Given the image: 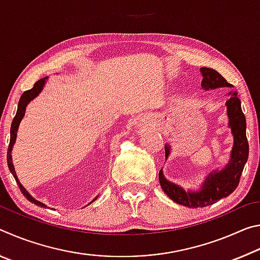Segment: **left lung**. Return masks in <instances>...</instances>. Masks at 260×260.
<instances>
[{
	"instance_id": "1",
	"label": "left lung",
	"mask_w": 260,
	"mask_h": 260,
	"mask_svg": "<svg viewBox=\"0 0 260 260\" xmlns=\"http://www.w3.org/2000/svg\"><path fill=\"white\" fill-rule=\"evenodd\" d=\"M201 73L203 76L202 88L205 90L215 89L219 87H232L221 74L210 68H202ZM231 99L227 101V114L230 118L228 126L231 127L234 136V146L232 149L231 159L228 164L220 171H213L205 179L204 183L199 191H186L178 184L166 180L162 171H159V183L162 190L180 205L188 208H204L217 203L219 200L227 197L239 186L241 174L249 156V143L246 139V121L242 112L241 101L237 98V91H231ZM171 148L165 146V158L169 157Z\"/></svg>"
}]
</instances>
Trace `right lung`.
Here are the masks:
<instances>
[{
  "label": "right lung",
  "mask_w": 260,
  "mask_h": 260,
  "mask_svg": "<svg viewBox=\"0 0 260 260\" xmlns=\"http://www.w3.org/2000/svg\"><path fill=\"white\" fill-rule=\"evenodd\" d=\"M48 79V77H45L40 79V80H38L37 82L34 83L33 88H30L29 90H26L23 93V95L20 96V100H19V103H18V109H17V113L14 118V120H12V124H11V128H10V143H9V148H8V153H7V160H8V166H9V170H10V172L14 175V178L16 179L17 184H18V187L20 189V191L23 195L27 199L29 202H32L35 205L38 206H41V208H47L46 204L41 203V202L37 201L35 199H33L32 196L29 195L28 191L26 190V189L21 186V183L19 182L18 177L16 175V171H15V166L12 164V157H11V151H12V147H14V144L16 142V138H17V131H18V127L21 119L24 118V114H25V110L26 107H27V104L30 102V101L34 100L37 96L41 93L42 88L45 87V83L46 80ZM98 199V197H96ZM95 199V200H96ZM95 200H93L91 202H94ZM90 202V203H91Z\"/></svg>",
  "instance_id": "1"
}]
</instances>
